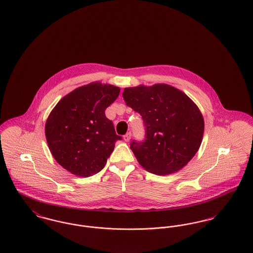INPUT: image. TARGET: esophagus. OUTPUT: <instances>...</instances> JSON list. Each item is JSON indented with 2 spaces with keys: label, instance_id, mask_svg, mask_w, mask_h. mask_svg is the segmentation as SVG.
<instances>
[{
  "label": "esophagus",
  "instance_id": "obj_1",
  "mask_svg": "<svg viewBox=\"0 0 253 253\" xmlns=\"http://www.w3.org/2000/svg\"><path fill=\"white\" fill-rule=\"evenodd\" d=\"M130 139H131V133H130V132L123 136V140H125V141H129Z\"/></svg>",
  "mask_w": 253,
  "mask_h": 253
}]
</instances>
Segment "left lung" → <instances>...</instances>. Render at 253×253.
<instances>
[{"mask_svg": "<svg viewBox=\"0 0 253 253\" xmlns=\"http://www.w3.org/2000/svg\"><path fill=\"white\" fill-rule=\"evenodd\" d=\"M126 105L140 113L145 140L130 144L146 170L166 175L183 168L196 154L204 134V118L194 102L168 84L125 88Z\"/></svg>", "mask_w": 253, "mask_h": 253, "instance_id": "1", "label": "left lung"}]
</instances>
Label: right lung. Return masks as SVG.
Listing matches in <instances>:
<instances>
[{"label": "right lung", "instance_id": "right-lung-1", "mask_svg": "<svg viewBox=\"0 0 253 253\" xmlns=\"http://www.w3.org/2000/svg\"><path fill=\"white\" fill-rule=\"evenodd\" d=\"M120 88L101 83L79 87L63 97L45 123V137L58 164L78 176H90L106 166L117 136L105 111Z\"/></svg>", "mask_w": 253, "mask_h": 253}]
</instances>
